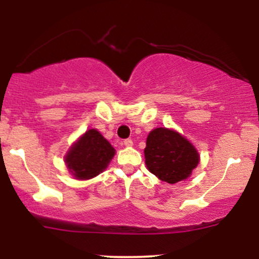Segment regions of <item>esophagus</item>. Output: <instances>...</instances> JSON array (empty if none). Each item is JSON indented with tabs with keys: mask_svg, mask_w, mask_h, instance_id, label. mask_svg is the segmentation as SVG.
<instances>
[{
	"mask_svg": "<svg viewBox=\"0 0 259 259\" xmlns=\"http://www.w3.org/2000/svg\"><path fill=\"white\" fill-rule=\"evenodd\" d=\"M124 145H125L126 147H133V145H134L133 140H132V139H126V140H124Z\"/></svg>",
	"mask_w": 259,
	"mask_h": 259,
	"instance_id": "34e87169",
	"label": "esophagus"
}]
</instances>
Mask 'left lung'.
I'll return each instance as SVG.
<instances>
[{
  "label": "left lung",
  "mask_w": 259,
  "mask_h": 259,
  "mask_svg": "<svg viewBox=\"0 0 259 259\" xmlns=\"http://www.w3.org/2000/svg\"><path fill=\"white\" fill-rule=\"evenodd\" d=\"M145 163L151 173L168 184L191 177L200 163V154L180 133L168 127H156L146 140Z\"/></svg>",
  "instance_id": "8db88e82"
}]
</instances>
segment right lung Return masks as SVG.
<instances>
[{"label": "right lung", "mask_w": 259, "mask_h": 259, "mask_svg": "<svg viewBox=\"0 0 259 259\" xmlns=\"http://www.w3.org/2000/svg\"><path fill=\"white\" fill-rule=\"evenodd\" d=\"M115 150L97 129H89L64 156L67 168L75 179L89 180L108 167Z\"/></svg>", "instance_id": "right-lung-1"}]
</instances>
